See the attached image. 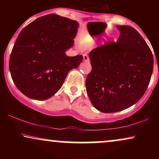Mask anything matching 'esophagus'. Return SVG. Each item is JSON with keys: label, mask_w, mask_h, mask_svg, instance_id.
Returning <instances> with one entry per match:
<instances>
[{"label": "esophagus", "mask_w": 159, "mask_h": 159, "mask_svg": "<svg viewBox=\"0 0 159 159\" xmlns=\"http://www.w3.org/2000/svg\"><path fill=\"white\" fill-rule=\"evenodd\" d=\"M83 60H84V61H89V56L87 55V54H84L83 55Z\"/></svg>", "instance_id": "esophagus-1"}]
</instances>
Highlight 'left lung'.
<instances>
[{"instance_id": "left-lung-1", "label": "left lung", "mask_w": 159, "mask_h": 159, "mask_svg": "<svg viewBox=\"0 0 159 159\" xmlns=\"http://www.w3.org/2000/svg\"><path fill=\"white\" fill-rule=\"evenodd\" d=\"M116 42L106 43L90 53L92 70L86 79L91 103L103 113L125 110L145 93L153 71V56L132 27L116 25Z\"/></svg>"}]
</instances>
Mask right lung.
Returning a JSON list of instances; mask_svg holds the SVG:
<instances>
[{
	"label": "right lung",
	"instance_id": "add662e5",
	"mask_svg": "<svg viewBox=\"0 0 159 159\" xmlns=\"http://www.w3.org/2000/svg\"><path fill=\"white\" fill-rule=\"evenodd\" d=\"M78 21L49 14L24 27L12 48L10 72L19 90L36 100L51 98L60 90L71 69L77 68L82 55L68 57L73 45Z\"/></svg>",
	"mask_w": 159,
	"mask_h": 159
}]
</instances>
